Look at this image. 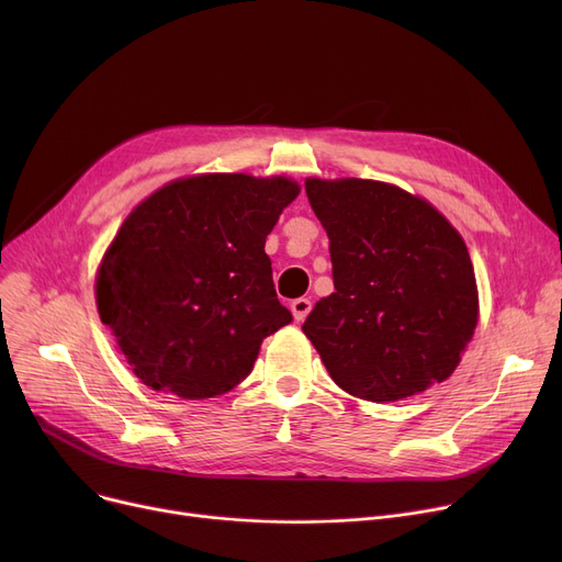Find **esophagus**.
<instances>
[{
  "label": "esophagus",
  "mask_w": 562,
  "mask_h": 562,
  "mask_svg": "<svg viewBox=\"0 0 562 562\" xmlns=\"http://www.w3.org/2000/svg\"><path fill=\"white\" fill-rule=\"evenodd\" d=\"M310 310H312V301L310 299H296V301L291 303V312H293V318H296V321H305Z\"/></svg>",
  "instance_id": "34e87169"
}]
</instances>
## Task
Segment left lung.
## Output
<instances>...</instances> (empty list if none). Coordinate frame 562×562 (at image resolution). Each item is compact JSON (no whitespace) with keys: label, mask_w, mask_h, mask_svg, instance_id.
Instances as JSON below:
<instances>
[{"label":"left lung","mask_w":562,"mask_h":562,"mask_svg":"<svg viewBox=\"0 0 562 562\" xmlns=\"http://www.w3.org/2000/svg\"><path fill=\"white\" fill-rule=\"evenodd\" d=\"M335 293L303 323L337 385L385 403L447 380L479 323L462 236L432 204L373 180H307Z\"/></svg>","instance_id":"8db88e82"}]
</instances>
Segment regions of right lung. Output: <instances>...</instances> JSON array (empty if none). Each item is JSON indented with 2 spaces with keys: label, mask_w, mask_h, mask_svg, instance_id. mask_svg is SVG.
Segmentation results:
<instances>
[{
  "label": "right lung",
  "mask_w": 562,
  "mask_h": 562,
  "mask_svg": "<svg viewBox=\"0 0 562 562\" xmlns=\"http://www.w3.org/2000/svg\"><path fill=\"white\" fill-rule=\"evenodd\" d=\"M299 184L198 175L127 216L95 280L98 312L147 387L182 398L229 392L261 341L293 321L280 305L266 236Z\"/></svg>",
  "instance_id": "add662e5"
}]
</instances>
